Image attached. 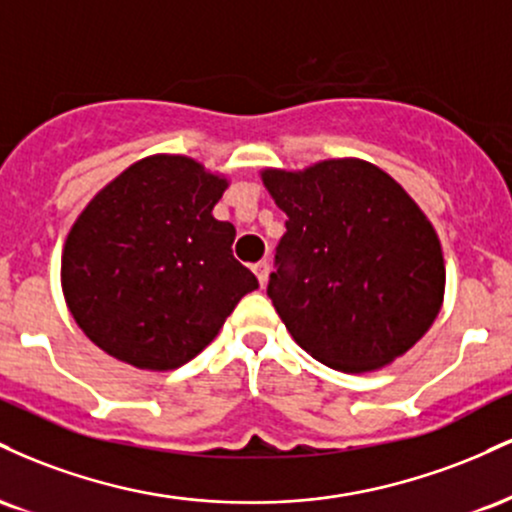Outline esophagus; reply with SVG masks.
<instances>
[{
  "instance_id": "obj_1",
  "label": "esophagus",
  "mask_w": 512,
  "mask_h": 512,
  "mask_svg": "<svg viewBox=\"0 0 512 512\" xmlns=\"http://www.w3.org/2000/svg\"><path fill=\"white\" fill-rule=\"evenodd\" d=\"M252 272H255L257 281H260V286H264V284H267V276H269V262L262 260V262L252 264Z\"/></svg>"
}]
</instances>
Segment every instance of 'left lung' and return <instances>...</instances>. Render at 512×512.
<instances>
[{"label": "left lung", "instance_id": "obj_1", "mask_svg": "<svg viewBox=\"0 0 512 512\" xmlns=\"http://www.w3.org/2000/svg\"><path fill=\"white\" fill-rule=\"evenodd\" d=\"M262 180L289 216L267 296L298 346L363 373L419 342L443 303L445 267L414 199L358 158L303 173L269 168Z\"/></svg>", "mask_w": 512, "mask_h": 512}]
</instances>
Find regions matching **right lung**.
Masks as SVG:
<instances>
[{
  "mask_svg": "<svg viewBox=\"0 0 512 512\" xmlns=\"http://www.w3.org/2000/svg\"><path fill=\"white\" fill-rule=\"evenodd\" d=\"M226 180L185 156L129 166L81 211L62 255L76 325L105 354L173 370L221 330L257 279L233 257L236 228L211 209Z\"/></svg>",
  "mask_w": 512,
  "mask_h": 512,
  "instance_id": "1",
  "label": "right lung"
}]
</instances>
